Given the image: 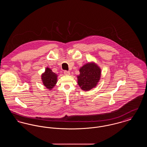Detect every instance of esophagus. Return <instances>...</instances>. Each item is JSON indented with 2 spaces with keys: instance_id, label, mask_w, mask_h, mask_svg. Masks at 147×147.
Segmentation results:
<instances>
[{
  "instance_id": "obj_1",
  "label": "esophagus",
  "mask_w": 147,
  "mask_h": 147,
  "mask_svg": "<svg viewBox=\"0 0 147 147\" xmlns=\"http://www.w3.org/2000/svg\"><path fill=\"white\" fill-rule=\"evenodd\" d=\"M64 74L65 75H70V71H67V70H65L64 71Z\"/></svg>"
}]
</instances>
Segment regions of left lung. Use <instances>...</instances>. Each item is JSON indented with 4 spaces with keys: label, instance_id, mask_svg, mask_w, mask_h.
Here are the masks:
<instances>
[{
    "label": "left lung",
    "instance_id": "1",
    "mask_svg": "<svg viewBox=\"0 0 147 147\" xmlns=\"http://www.w3.org/2000/svg\"><path fill=\"white\" fill-rule=\"evenodd\" d=\"M79 71L78 84L83 90L88 91L96 86L101 77V69L97 64L86 63L80 68Z\"/></svg>",
    "mask_w": 147,
    "mask_h": 147
}]
</instances>
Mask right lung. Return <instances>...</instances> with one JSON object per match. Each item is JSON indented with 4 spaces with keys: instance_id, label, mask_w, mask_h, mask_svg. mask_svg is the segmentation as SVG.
<instances>
[{
    "instance_id": "obj_1",
    "label": "right lung",
    "mask_w": 147,
    "mask_h": 147,
    "mask_svg": "<svg viewBox=\"0 0 147 147\" xmlns=\"http://www.w3.org/2000/svg\"><path fill=\"white\" fill-rule=\"evenodd\" d=\"M41 79L43 85L49 90H51L57 83V75L49 68H46L45 73L41 76Z\"/></svg>"
}]
</instances>
